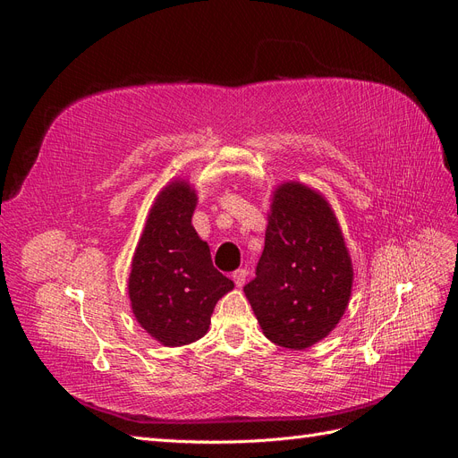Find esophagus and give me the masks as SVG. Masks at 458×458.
<instances>
[{
  "label": "esophagus",
  "instance_id": "esophagus-1",
  "mask_svg": "<svg viewBox=\"0 0 458 458\" xmlns=\"http://www.w3.org/2000/svg\"><path fill=\"white\" fill-rule=\"evenodd\" d=\"M233 281H234V284H237L239 288L241 286H244V283H246V276H248V271L246 269H237V271H233Z\"/></svg>",
  "mask_w": 458,
  "mask_h": 458
}]
</instances>
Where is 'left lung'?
<instances>
[{
	"label": "left lung",
	"instance_id": "left-lung-1",
	"mask_svg": "<svg viewBox=\"0 0 458 458\" xmlns=\"http://www.w3.org/2000/svg\"><path fill=\"white\" fill-rule=\"evenodd\" d=\"M348 248L327 200L306 185L275 191L266 246L244 294L271 342L310 348L338 325L352 294Z\"/></svg>",
	"mask_w": 458,
	"mask_h": 458
}]
</instances>
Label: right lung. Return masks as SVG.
Returning a JSON list of instances; mask_svg holds the SVG:
<instances>
[{"mask_svg":"<svg viewBox=\"0 0 458 458\" xmlns=\"http://www.w3.org/2000/svg\"><path fill=\"white\" fill-rule=\"evenodd\" d=\"M197 195L185 182L165 187L148 214L130 273V300L140 325L164 345L202 338L217 300L234 283L212 263L191 225Z\"/></svg>","mask_w":458,"mask_h":458,"instance_id":"add662e5","label":"right lung"}]
</instances>
